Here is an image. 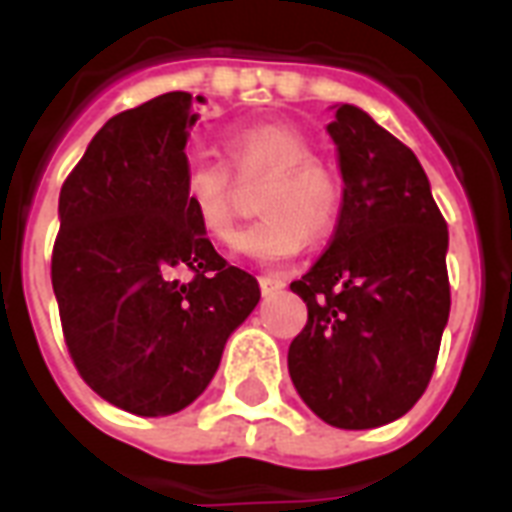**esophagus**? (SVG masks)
I'll return each mask as SVG.
<instances>
[{
	"label": "esophagus",
	"mask_w": 512,
	"mask_h": 512,
	"mask_svg": "<svg viewBox=\"0 0 512 512\" xmlns=\"http://www.w3.org/2000/svg\"><path fill=\"white\" fill-rule=\"evenodd\" d=\"M287 287V281L279 279V276H260V289H263V295H276L281 289Z\"/></svg>",
	"instance_id": "esophagus-1"
}]
</instances>
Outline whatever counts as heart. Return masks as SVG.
<instances>
[{
	"label": "heart",
	"instance_id": "1",
	"mask_svg": "<svg viewBox=\"0 0 512 512\" xmlns=\"http://www.w3.org/2000/svg\"><path fill=\"white\" fill-rule=\"evenodd\" d=\"M233 167L244 177L268 175L257 209L263 212L233 239V252L260 265L284 263L305 247V239H324L340 220L342 180L311 156L303 132L281 122L252 124L228 138ZM185 201L201 231L228 239L233 231V177L217 159H193L183 180Z\"/></svg>",
	"mask_w": 512,
	"mask_h": 512
}]
</instances>
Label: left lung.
<instances>
[{
    "instance_id": "left-lung-1",
    "label": "left lung",
    "mask_w": 512,
    "mask_h": 512,
    "mask_svg": "<svg viewBox=\"0 0 512 512\" xmlns=\"http://www.w3.org/2000/svg\"><path fill=\"white\" fill-rule=\"evenodd\" d=\"M327 124L342 212L327 252L289 287L308 324L289 377L311 412L342 430L380 428L425 393L449 321V231L417 156L358 106Z\"/></svg>"
}]
</instances>
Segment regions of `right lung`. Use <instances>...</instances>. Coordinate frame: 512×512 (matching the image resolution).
<instances>
[{"instance_id": "right-lung-1", "label": "right lung", "mask_w": 512, "mask_h": 512, "mask_svg": "<svg viewBox=\"0 0 512 512\" xmlns=\"http://www.w3.org/2000/svg\"><path fill=\"white\" fill-rule=\"evenodd\" d=\"M193 103L164 92L108 119L60 188L52 289L68 353L100 398L140 417L193 404L260 303L185 201ZM185 267L194 279L180 282Z\"/></svg>"}]
</instances>
